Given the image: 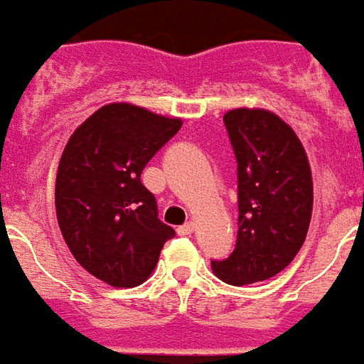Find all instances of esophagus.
Returning a JSON list of instances; mask_svg holds the SVG:
<instances>
[{"label": "esophagus", "mask_w": 364, "mask_h": 364, "mask_svg": "<svg viewBox=\"0 0 364 364\" xmlns=\"http://www.w3.org/2000/svg\"><path fill=\"white\" fill-rule=\"evenodd\" d=\"M193 230H195V223H185V225L177 228V235H181V236L191 235Z\"/></svg>", "instance_id": "esophagus-1"}]
</instances>
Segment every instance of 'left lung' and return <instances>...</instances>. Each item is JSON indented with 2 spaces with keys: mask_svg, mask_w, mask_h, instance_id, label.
Masks as SVG:
<instances>
[{
  "mask_svg": "<svg viewBox=\"0 0 364 364\" xmlns=\"http://www.w3.org/2000/svg\"><path fill=\"white\" fill-rule=\"evenodd\" d=\"M223 122L238 164V232L232 254L210 266L226 284L246 286L274 278L304 246L314 181L301 141L276 114L236 108Z\"/></svg>",
  "mask_w": 364,
  "mask_h": 364,
  "instance_id": "left-lung-1",
  "label": "left lung"
}]
</instances>
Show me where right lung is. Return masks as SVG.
I'll use <instances>...</instances> for the list:
<instances>
[{
    "instance_id": "right-lung-1",
    "label": "right lung",
    "mask_w": 364,
    "mask_h": 364,
    "mask_svg": "<svg viewBox=\"0 0 364 364\" xmlns=\"http://www.w3.org/2000/svg\"><path fill=\"white\" fill-rule=\"evenodd\" d=\"M181 124L134 104H108L63 151L55 185L60 232L76 262L114 288L144 284L175 236L139 177Z\"/></svg>"
}]
</instances>
